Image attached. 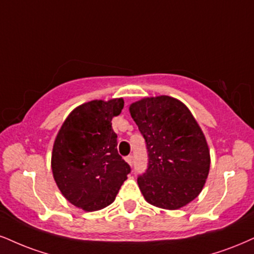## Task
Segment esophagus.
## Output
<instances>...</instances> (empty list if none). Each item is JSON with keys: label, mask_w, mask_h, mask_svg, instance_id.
I'll use <instances>...</instances> for the list:
<instances>
[{"label": "esophagus", "mask_w": 254, "mask_h": 254, "mask_svg": "<svg viewBox=\"0 0 254 254\" xmlns=\"http://www.w3.org/2000/svg\"><path fill=\"white\" fill-rule=\"evenodd\" d=\"M126 161L129 164L130 166H133V155H128L126 156Z\"/></svg>", "instance_id": "1"}]
</instances>
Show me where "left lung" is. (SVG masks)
Here are the masks:
<instances>
[{
    "label": "left lung",
    "mask_w": 254,
    "mask_h": 254,
    "mask_svg": "<svg viewBox=\"0 0 254 254\" xmlns=\"http://www.w3.org/2000/svg\"><path fill=\"white\" fill-rule=\"evenodd\" d=\"M130 115L146 142L148 164L137 177L151 205L178 209L201 192L209 171V151L203 133L179 100L170 96L134 102Z\"/></svg>",
    "instance_id": "left-lung-1"
}]
</instances>
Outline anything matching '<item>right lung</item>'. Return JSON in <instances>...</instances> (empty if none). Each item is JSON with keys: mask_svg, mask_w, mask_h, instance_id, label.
Instances as JSON below:
<instances>
[{"mask_svg": "<svg viewBox=\"0 0 254 254\" xmlns=\"http://www.w3.org/2000/svg\"><path fill=\"white\" fill-rule=\"evenodd\" d=\"M124 100H94L79 106L65 119L56 136L52 170L68 201L84 211L107 207L115 200L130 166L118 153L113 117Z\"/></svg>", "mask_w": 254, "mask_h": 254, "instance_id": "right-lung-1", "label": "right lung"}]
</instances>
